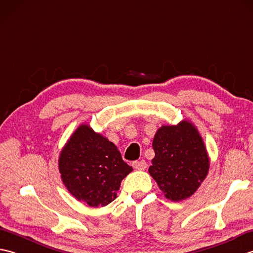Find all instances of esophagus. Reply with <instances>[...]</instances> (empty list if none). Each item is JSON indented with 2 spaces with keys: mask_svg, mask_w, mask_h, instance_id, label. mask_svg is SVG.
I'll use <instances>...</instances> for the list:
<instances>
[{
  "mask_svg": "<svg viewBox=\"0 0 253 253\" xmlns=\"http://www.w3.org/2000/svg\"><path fill=\"white\" fill-rule=\"evenodd\" d=\"M132 168L137 169V170H142V169H147V162L144 160L141 161H135V162L132 163Z\"/></svg>",
  "mask_w": 253,
  "mask_h": 253,
  "instance_id": "esophagus-1",
  "label": "esophagus"
}]
</instances>
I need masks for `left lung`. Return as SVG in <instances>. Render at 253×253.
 Instances as JSON below:
<instances>
[{
	"label": "left lung",
	"mask_w": 253,
	"mask_h": 253,
	"mask_svg": "<svg viewBox=\"0 0 253 253\" xmlns=\"http://www.w3.org/2000/svg\"><path fill=\"white\" fill-rule=\"evenodd\" d=\"M152 147L155 155L149 173L165 198L178 202L191 197L210 169L209 154L198 128L188 120L161 126Z\"/></svg>",
	"instance_id": "8db88e82"
}]
</instances>
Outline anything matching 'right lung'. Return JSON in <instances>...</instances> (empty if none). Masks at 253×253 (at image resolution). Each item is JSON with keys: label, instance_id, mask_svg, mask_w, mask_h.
Instances as JSON below:
<instances>
[{"label": "right lung", "instance_id": "obj_1", "mask_svg": "<svg viewBox=\"0 0 253 253\" xmlns=\"http://www.w3.org/2000/svg\"><path fill=\"white\" fill-rule=\"evenodd\" d=\"M58 170L66 189L78 201L101 208L114 201L122 180L132 170L106 137L82 124L58 157Z\"/></svg>", "mask_w": 253, "mask_h": 253}]
</instances>
